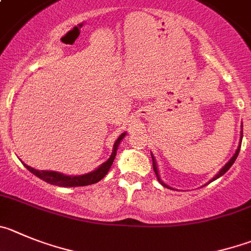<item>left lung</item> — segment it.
Returning a JSON list of instances; mask_svg holds the SVG:
<instances>
[{
	"mask_svg": "<svg viewBox=\"0 0 251 251\" xmlns=\"http://www.w3.org/2000/svg\"><path fill=\"white\" fill-rule=\"evenodd\" d=\"M241 128H243V126H241ZM241 139H243V130H241L240 143H239V147H238V149H236L235 154H234V155H233V158H231V159L229 160V162H227L226 164H225L224 167L222 168V169H220V172H219V173H218L217 176H214V178L211 179L210 181H213V180H215V179L220 178V176H222L223 174H225V173H226L227 171H229V169H230V167H231V165L234 164V162H235V159H236V158H238V154H239V151H240V147H241ZM151 159H153V169H154V172H155V176H157V179H158V180H159V183L162 184L163 187H167V188H169V187H168V185H167V184H165V183H163V181L160 180V178H159V174H158V168H157V163H155V159H154L153 154H151ZM210 181H209V183H210Z\"/></svg>",
	"mask_w": 251,
	"mask_h": 251,
	"instance_id": "left-lung-1",
	"label": "left lung"
}]
</instances>
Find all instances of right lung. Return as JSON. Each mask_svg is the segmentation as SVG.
Masks as SVG:
<instances>
[{
	"mask_svg": "<svg viewBox=\"0 0 251 251\" xmlns=\"http://www.w3.org/2000/svg\"><path fill=\"white\" fill-rule=\"evenodd\" d=\"M126 133H122L119 135V138L116 141L113 147V151L110 154L109 159L105 163H103L100 167H98L96 171L91 172L88 174H83V176H64V174L58 173V172H52V171H37L33 169L29 165L25 164V167L28 169L31 173H33L34 176H37L42 180L47 181L50 184H53V185H58V187H84V185H91V184L98 183L100 179L104 178L107 176L108 171L110 169L112 164H113V160L116 158L117 149H118L119 143L124 138Z\"/></svg>",
	"mask_w": 251,
	"mask_h": 251,
	"instance_id": "1",
	"label": "right lung"
}]
</instances>
